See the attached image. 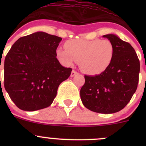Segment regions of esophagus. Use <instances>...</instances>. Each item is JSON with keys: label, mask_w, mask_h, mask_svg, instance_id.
<instances>
[{"label": "esophagus", "mask_w": 146, "mask_h": 146, "mask_svg": "<svg viewBox=\"0 0 146 146\" xmlns=\"http://www.w3.org/2000/svg\"><path fill=\"white\" fill-rule=\"evenodd\" d=\"M76 74H78V72L76 71V70H72L71 73H70V76H71V77H73V76H76Z\"/></svg>", "instance_id": "esophagus-1"}]
</instances>
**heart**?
I'll return each instance as SVG.
<instances>
[{
	"label": "heart",
	"instance_id": "b5f03b06",
	"mask_svg": "<svg viewBox=\"0 0 146 146\" xmlns=\"http://www.w3.org/2000/svg\"><path fill=\"white\" fill-rule=\"evenodd\" d=\"M66 49L58 48L56 53L67 66L79 62L80 69L89 75L100 74L112 63L114 46L108 39H73L65 44Z\"/></svg>",
	"mask_w": 146,
	"mask_h": 146
}]
</instances>
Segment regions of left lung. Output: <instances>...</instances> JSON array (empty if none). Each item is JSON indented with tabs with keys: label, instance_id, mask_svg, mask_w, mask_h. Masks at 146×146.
Wrapping results in <instances>:
<instances>
[{
	"label": "left lung",
	"instance_id": "left-lung-1",
	"mask_svg": "<svg viewBox=\"0 0 146 146\" xmlns=\"http://www.w3.org/2000/svg\"><path fill=\"white\" fill-rule=\"evenodd\" d=\"M103 37L114 45V59L110 67L100 75H85L80 98L83 105L91 111L112 114L124 108L136 92L140 61L129 43L113 34Z\"/></svg>",
	"mask_w": 146,
	"mask_h": 146
}]
</instances>
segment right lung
I'll return each instance as SVG.
<instances>
[{"label":"right lung","instance_id":"add662e5","mask_svg":"<svg viewBox=\"0 0 146 146\" xmlns=\"http://www.w3.org/2000/svg\"><path fill=\"white\" fill-rule=\"evenodd\" d=\"M61 40L37 32L12 46L4 62V87L19 109L31 111L48 107L60 84L70 76L72 68L62 66L56 58Z\"/></svg>","mask_w":146,"mask_h":146}]
</instances>
